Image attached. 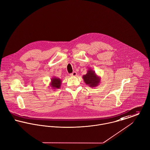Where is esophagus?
<instances>
[{"mask_svg": "<svg viewBox=\"0 0 150 150\" xmlns=\"http://www.w3.org/2000/svg\"><path fill=\"white\" fill-rule=\"evenodd\" d=\"M70 76H77V73L76 71H74L70 74Z\"/></svg>", "mask_w": 150, "mask_h": 150, "instance_id": "1", "label": "esophagus"}]
</instances>
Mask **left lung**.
I'll list each match as a JSON object with an SVG mask.
<instances>
[{
    "mask_svg": "<svg viewBox=\"0 0 150 150\" xmlns=\"http://www.w3.org/2000/svg\"><path fill=\"white\" fill-rule=\"evenodd\" d=\"M83 79L86 84L90 87H96L100 83V77L91 69L88 70L86 74L83 76Z\"/></svg>",
    "mask_w": 150,
    "mask_h": 150,
    "instance_id": "1",
    "label": "left lung"
}]
</instances>
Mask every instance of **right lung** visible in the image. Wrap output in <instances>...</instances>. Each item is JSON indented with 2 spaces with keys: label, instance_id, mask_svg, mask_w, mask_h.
Returning <instances> with one entry per match:
<instances>
[{
  "label": "right lung",
  "instance_id": "right-lung-1",
  "mask_svg": "<svg viewBox=\"0 0 150 150\" xmlns=\"http://www.w3.org/2000/svg\"><path fill=\"white\" fill-rule=\"evenodd\" d=\"M61 83H62V81L60 79L57 78L56 77H53L51 79V83L50 84V86L52 89H57L60 88Z\"/></svg>",
  "mask_w": 150,
  "mask_h": 150
}]
</instances>
